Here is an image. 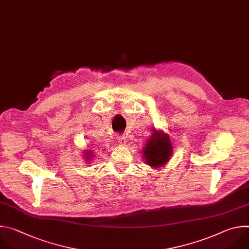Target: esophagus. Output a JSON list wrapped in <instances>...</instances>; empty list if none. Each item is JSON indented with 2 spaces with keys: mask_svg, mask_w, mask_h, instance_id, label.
<instances>
[{
  "mask_svg": "<svg viewBox=\"0 0 249 249\" xmlns=\"http://www.w3.org/2000/svg\"><path fill=\"white\" fill-rule=\"evenodd\" d=\"M117 141H118V143L120 144V145H124L125 144V138L124 137V136H121V135H117Z\"/></svg>",
  "mask_w": 249,
  "mask_h": 249,
  "instance_id": "1",
  "label": "esophagus"
}]
</instances>
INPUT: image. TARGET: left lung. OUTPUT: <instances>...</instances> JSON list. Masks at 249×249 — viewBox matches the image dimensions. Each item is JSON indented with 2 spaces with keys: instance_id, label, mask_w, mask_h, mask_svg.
Masks as SVG:
<instances>
[{
  "instance_id": "obj_1",
  "label": "left lung",
  "mask_w": 249,
  "mask_h": 249,
  "mask_svg": "<svg viewBox=\"0 0 249 249\" xmlns=\"http://www.w3.org/2000/svg\"><path fill=\"white\" fill-rule=\"evenodd\" d=\"M142 149V157L146 165L153 169H162L173 156V144L167 133L154 128Z\"/></svg>"
}]
</instances>
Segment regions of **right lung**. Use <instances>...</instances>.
<instances>
[{
  "mask_svg": "<svg viewBox=\"0 0 249 249\" xmlns=\"http://www.w3.org/2000/svg\"><path fill=\"white\" fill-rule=\"evenodd\" d=\"M85 151V153H84V157H85V161H87V163H89V162H91L92 161V159H93V157H94V154H93V151L92 150H84Z\"/></svg>",
  "mask_w": 249,
  "mask_h": 249,
  "instance_id": "1",
  "label": "right lung"
}]
</instances>
